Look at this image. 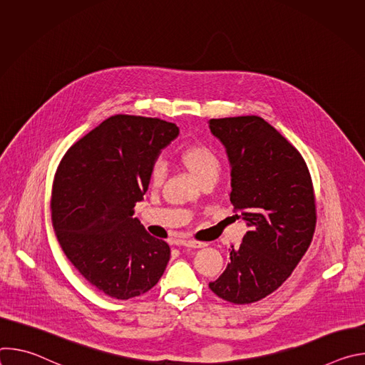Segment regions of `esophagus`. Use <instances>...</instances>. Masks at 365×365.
<instances>
[{
  "label": "esophagus",
  "mask_w": 365,
  "mask_h": 365,
  "mask_svg": "<svg viewBox=\"0 0 365 365\" xmlns=\"http://www.w3.org/2000/svg\"><path fill=\"white\" fill-rule=\"evenodd\" d=\"M180 245H185V247H190V248H202L206 245V242H202V241H196V240H186V241H182Z\"/></svg>",
  "instance_id": "obj_1"
}]
</instances>
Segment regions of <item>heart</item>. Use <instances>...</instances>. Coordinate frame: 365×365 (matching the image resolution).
<instances>
[{
    "label": "heart",
    "mask_w": 365,
    "mask_h": 365,
    "mask_svg": "<svg viewBox=\"0 0 365 365\" xmlns=\"http://www.w3.org/2000/svg\"><path fill=\"white\" fill-rule=\"evenodd\" d=\"M180 162L183 166L190 172L193 178H196L199 182L207 176H218L221 160L215 150L203 143H196L192 145H187L180 153ZM166 176V168L162 162L153 163L150 169V185L153 187H158L163 183V179Z\"/></svg>",
    "instance_id": "obj_1"
}]
</instances>
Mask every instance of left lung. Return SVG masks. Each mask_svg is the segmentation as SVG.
<instances>
[{"label":"left lung","instance_id":"obj_1","mask_svg":"<svg viewBox=\"0 0 365 365\" xmlns=\"http://www.w3.org/2000/svg\"><path fill=\"white\" fill-rule=\"evenodd\" d=\"M210 128L227 148L230 200L250 228L210 289L248 304L277 290L307 251L317 227L314 183L297 148L262 117L212 118Z\"/></svg>","mask_w":365,"mask_h":365}]
</instances>
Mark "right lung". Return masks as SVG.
<instances>
[{
  "label": "right lung",
  "instance_id": "obj_1",
  "mask_svg": "<svg viewBox=\"0 0 365 365\" xmlns=\"http://www.w3.org/2000/svg\"><path fill=\"white\" fill-rule=\"evenodd\" d=\"M179 134L160 118L118 114L63 155L51 186V224L65 255L98 290L127 300L158 284L170 259L166 241L150 235L134 206L150 169Z\"/></svg>",
  "mask_w": 365,
  "mask_h": 365
}]
</instances>
